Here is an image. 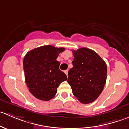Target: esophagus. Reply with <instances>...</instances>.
Instances as JSON below:
<instances>
[{"label":"esophagus","instance_id":"1","mask_svg":"<svg viewBox=\"0 0 129 129\" xmlns=\"http://www.w3.org/2000/svg\"><path fill=\"white\" fill-rule=\"evenodd\" d=\"M64 73L66 74V75H67H67H68V70H66V71H65Z\"/></svg>","mask_w":129,"mask_h":129}]
</instances>
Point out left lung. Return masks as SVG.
Here are the masks:
<instances>
[{"label":"left lung","instance_id":"left-lung-1","mask_svg":"<svg viewBox=\"0 0 129 129\" xmlns=\"http://www.w3.org/2000/svg\"><path fill=\"white\" fill-rule=\"evenodd\" d=\"M72 53L73 67L69 71L67 82L81 103H91L98 98L104 87L107 65L95 52L87 48L73 50Z\"/></svg>","mask_w":129,"mask_h":129}]
</instances>
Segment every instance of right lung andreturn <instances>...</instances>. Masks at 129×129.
<instances>
[{
    "instance_id": "obj_1",
    "label": "right lung",
    "mask_w": 129,
    "mask_h": 129,
    "mask_svg": "<svg viewBox=\"0 0 129 129\" xmlns=\"http://www.w3.org/2000/svg\"><path fill=\"white\" fill-rule=\"evenodd\" d=\"M62 47L44 45L31 50L23 62L25 80L30 92L38 99L48 101L55 97L60 84L67 79L59 69L58 54Z\"/></svg>"
}]
</instances>
